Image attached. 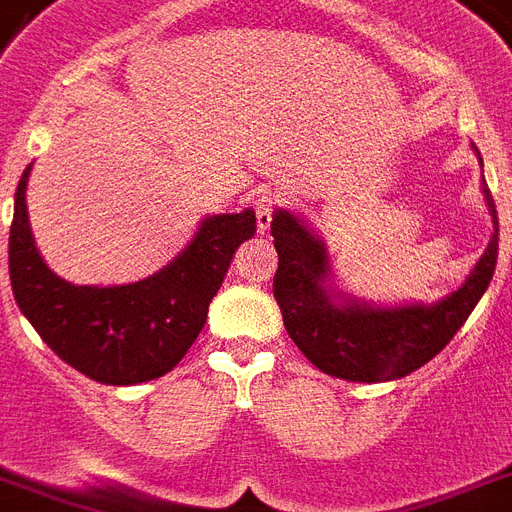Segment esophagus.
<instances>
[{
    "mask_svg": "<svg viewBox=\"0 0 512 512\" xmlns=\"http://www.w3.org/2000/svg\"><path fill=\"white\" fill-rule=\"evenodd\" d=\"M249 203L257 213V229L268 231L270 221H273V208H276V195L273 192H257L249 197Z\"/></svg>",
    "mask_w": 512,
    "mask_h": 512,
    "instance_id": "esophagus-1",
    "label": "esophagus"
}]
</instances>
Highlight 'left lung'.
I'll list each match as a JSON object with an SVG mask.
<instances>
[{"mask_svg": "<svg viewBox=\"0 0 512 512\" xmlns=\"http://www.w3.org/2000/svg\"><path fill=\"white\" fill-rule=\"evenodd\" d=\"M474 153L484 166L479 150L474 148ZM482 195L495 231L466 281L440 302L393 307L364 302L338 289L325 239L302 216L276 208L270 221L278 249L273 296L286 333L299 351L325 375L351 382L398 380L435 359L461 330L495 276L497 210L484 179Z\"/></svg>", "mask_w": 512, "mask_h": 512, "instance_id": "left-lung-1", "label": "left lung"}]
</instances>
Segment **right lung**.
Returning <instances> with one entry per match:
<instances>
[{"instance_id":"1","label":"right lung","mask_w":512,"mask_h":512,"mask_svg":"<svg viewBox=\"0 0 512 512\" xmlns=\"http://www.w3.org/2000/svg\"><path fill=\"white\" fill-rule=\"evenodd\" d=\"M20 176L10 229L12 294L54 354L103 385L166 375L190 351L221 289L236 247L257 231L255 210L200 221L192 242L158 273L122 286H75L59 278L33 242Z\"/></svg>"}]
</instances>
